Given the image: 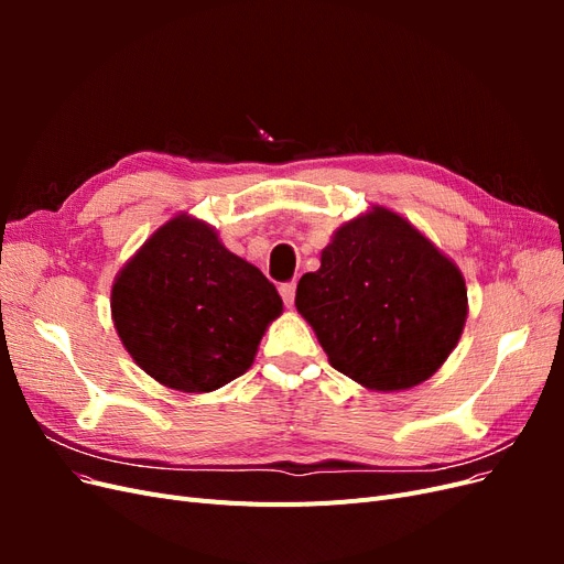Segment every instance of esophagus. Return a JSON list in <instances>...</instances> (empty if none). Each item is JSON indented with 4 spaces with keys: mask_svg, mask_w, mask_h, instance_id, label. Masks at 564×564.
I'll return each instance as SVG.
<instances>
[{
    "mask_svg": "<svg viewBox=\"0 0 564 564\" xmlns=\"http://www.w3.org/2000/svg\"><path fill=\"white\" fill-rule=\"evenodd\" d=\"M280 296H282L286 308H292L294 299H296V282H294V280H292V282H282V284H280Z\"/></svg>",
    "mask_w": 564,
    "mask_h": 564,
    "instance_id": "esophagus-1",
    "label": "esophagus"
}]
</instances>
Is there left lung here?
I'll return each mask as SVG.
<instances>
[{
	"label": "left lung",
	"mask_w": 564,
	"mask_h": 564,
	"mask_svg": "<svg viewBox=\"0 0 564 564\" xmlns=\"http://www.w3.org/2000/svg\"><path fill=\"white\" fill-rule=\"evenodd\" d=\"M336 371L371 390L412 388L442 367L468 315L466 282L406 220L377 207L340 228L296 286Z\"/></svg>",
	"instance_id": "1"
}]
</instances>
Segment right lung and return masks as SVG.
Listing matches in <instances>:
<instances>
[{"label": "right lung", "instance_id": "obj_1", "mask_svg": "<svg viewBox=\"0 0 564 564\" xmlns=\"http://www.w3.org/2000/svg\"><path fill=\"white\" fill-rule=\"evenodd\" d=\"M280 313L275 284L185 216L152 235L112 286L124 348L152 379L183 392L242 377Z\"/></svg>", "mask_w": 564, "mask_h": 564}]
</instances>
